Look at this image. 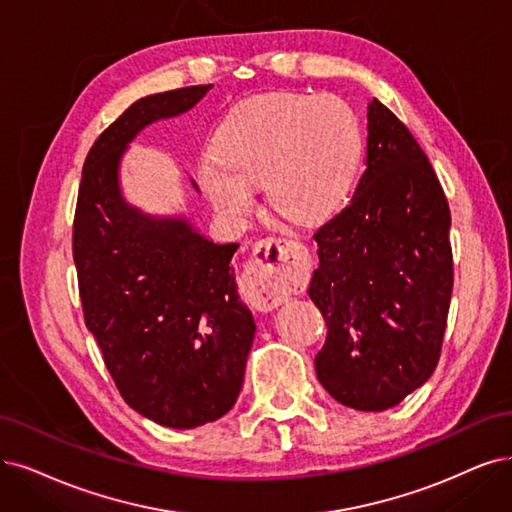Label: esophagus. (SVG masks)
<instances>
[{"mask_svg":"<svg viewBox=\"0 0 512 512\" xmlns=\"http://www.w3.org/2000/svg\"><path fill=\"white\" fill-rule=\"evenodd\" d=\"M308 272V251L291 238H266L255 244L244 270L242 291L257 310H272L287 301Z\"/></svg>","mask_w":512,"mask_h":512,"instance_id":"34e87169","label":"esophagus"}]
</instances>
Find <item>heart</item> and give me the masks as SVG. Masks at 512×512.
Instances as JSON below:
<instances>
[{"instance_id": "heart-1", "label": "heart", "mask_w": 512, "mask_h": 512, "mask_svg": "<svg viewBox=\"0 0 512 512\" xmlns=\"http://www.w3.org/2000/svg\"><path fill=\"white\" fill-rule=\"evenodd\" d=\"M215 145L200 162V179L219 213H249L253 183L263 181L276 213L312 223L346 198L361 158V128L331 94L272 92L227 111Z\"/></svg>"}]
</instances>
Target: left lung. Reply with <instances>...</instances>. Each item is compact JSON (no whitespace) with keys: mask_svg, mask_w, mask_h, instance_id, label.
<instances>
[{"mask_svg":"<svg viewBox=\"0 0 512 512\" xmlns=\"http://www.w3.org/2000/svg\"><path fill=\"white\" fill-rule=\"evenodd\" d=\"M367 168L342 213L314 234L308 295L329 327L314 358L337 403L384 411L439 363L453 287L449 204L407 126L373 99Z\"/></svg>","mask_w":512,"mask_h":512,"instance_id":"left-lung-1","label":"left lung"}]
</instances>
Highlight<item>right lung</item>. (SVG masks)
<instances>
[{"instance_id":"obj_1","label":"right lung","mask_w":512,"mask_h":512,"mask_svg":"<svg viewBox=\"0 0 512 512\" xmlns=\"http://www.w3.org/2000/svg\"><path fill=\"white\" fill-rule=\"evenodd\" d=\"M211 88L149 94L105 128L86 156L73 221L84 320L105 367L132 409L177 430L234 407L255 320L230 266L238 242H213L185 217L132 206L120 164L145 126L181 116Z\"/></svg>"}]
</instances>
